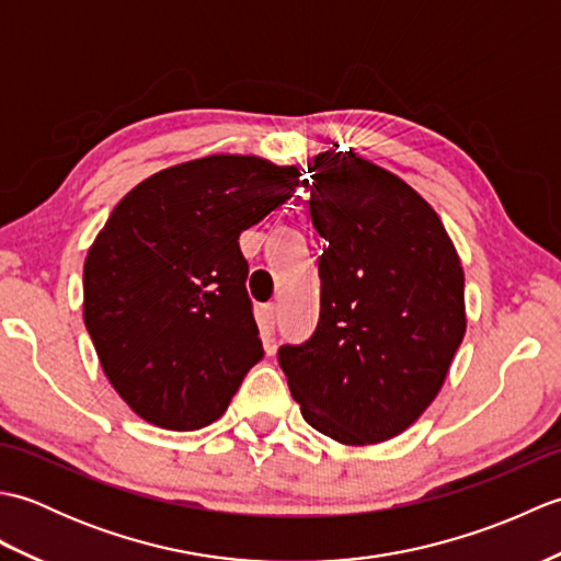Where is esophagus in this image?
I'll return each mask as SVG.
<instances>
[{
  "mask_svg": "<svg viewBox=\"0 0 561 561\" xmlns=\"http://www.w3.org/2000/svg\"><path fill=\"white\" fill-rule=\"evenodd\" d=\"M274 325H277V306L274 304H267V306H262L260 308V330H262V335H265L267 340H270V335L274 332ZM272 342V340H270ZM274 350V347H272ZM270 350V352H272Z\"/></svg>",
  "mask_w": 561,
  "mask_h": 561,
  "instance_id": "obj_1",
  "label": "esophagus"
}]
</instances>
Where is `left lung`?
<instances>
[{
    "label": "left lung",
    "instance_id": "obj_1",
    "mask_svg": "<svg viewBox=\"0 0 561 561\" xmlns=\"http://www.w3.org/2000/svg\"><path fill=\"white\" fill-rule=\"evenodd\" d=\"M337 147V145H335ZM320 318L279 347L304 420L344 446L402 434L434 402L465 325V274L432 205L380 165L330 149L308 163Z\"/></svg>",
    "mask_w": 561,
    "mask_h": 561
}]
</instances>
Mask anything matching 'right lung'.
I'll list each match as a JSON object with an SVG mask.
<instances>
[{"mask_svg": "<svg viewBox=\"0 0 561 561\" xmlns=\"http://www.w3.org/2000/svg\"><path fill=\"white\" fill-rule=\"evenodd\" d=\"M296 165L214 153L117 202L83 262V323L103 374L141 420L217 422L262 359L238 245L299 185Z\"/></svg>", "mask_w": 561, "mask_h": 561, "instance_id": "1", "label": "right lung"}]
</instances>
